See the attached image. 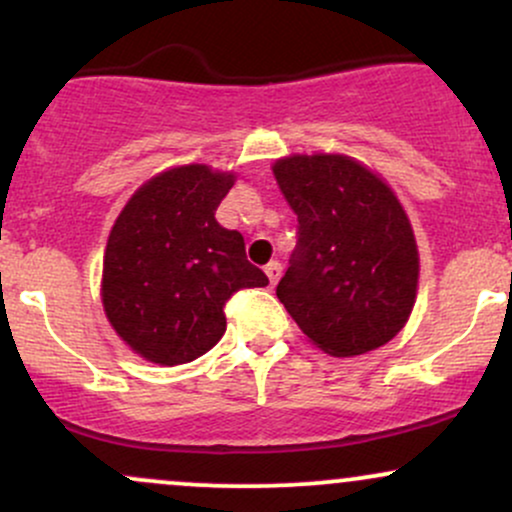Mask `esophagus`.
<instances>
[{
    "label": "esophagus",
    "mask_w": 512,
    "mask_h": 512,
    "mask_svg": "<svg viewBox=\"0 0 512 512\" xmlns=\"http://www.w3.org/2000/svg\"><path fill=\"white\" fill-rule=\"evenodd\" d=\"M264 274H267L269 276V284H276V281H279V276H281V264L279 262H269L267 264V267H264Z\"/></svg>",
    "instance_id": "1"
}]
</instances>
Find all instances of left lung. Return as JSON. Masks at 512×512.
I'll return each mask as SVG.
<instances>
[{
  "label": "left lung",
  "mask_w": 512,
  "mask_h": 512,
  "mask_svg": "<svg viewBox=\"0 0 512 512\" xmlns=\"http://www.w3.org/2000/svg\"><path fill=\"white\" fill-rule=\"evenodd\" d=\"M272 170L298 216L279 301L330 356H361L390 342L419 291L414 228L392 187L344 154H293Z\"/></svg>",
  "instance_id": "obj_1"
}]
</instances>
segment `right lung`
Wrapping results in <instances>:
<instances>
[{"label": "right lung", "instance_id": "obj_1", "mask_svg": "<svg viewBox=\"0 0 512 512\" xmlns=\"http://www.w3.org/2000/svg\"><path fill=\"white\" fill-rule=\"evenodd\" d=\"M233 170L175 166L146 180L113 223L103 255L101 301L129 349L158 366L207 354L226 332L223 305L267 286L245 240L216 221Z\"/></svg>", "mask_w": 512, "mask_h": 512}]
</instances>
